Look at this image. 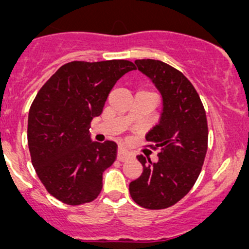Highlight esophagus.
Instances as JSON below:
<instances>
[{
    "label": "esophagus",
    "mask_w": 249,
    "mask_h": 249,
    "mask_svg": "<svg viewBox=\"0 0 249 249\" xmlns=\"http://www.w3.org/2000/svg\"><path fill=\"white\" fill-rule=\"evenodd\" d=\"M130 158H132V154L129 150H126L125 148H119V149H118L117 159L119 160V161H126Z\"/></svg>",
    "instance_id": "1"
}]
</instances>
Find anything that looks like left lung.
Wrapping results in <instances>:
<instances>
[{"mask_svg": "<svg viewBox=\"0 0 249 249\" xmlns=\"http://www.w3.org/2000/svg\"><path fill=\"white\" fill-rule=\"evenodd\" d=\"M135 64L161 94L162 112L145 135L149 147L159 149L158 161L137 155L143 172L129 192L141 207L161 210L183 199L196 182L207 152V119L199 94L182 72L159 60Z\"/></svg>", "mask_w": 249, "mask_h": 249, "instance_id": "1", "label": "left lung"}]
</instances>
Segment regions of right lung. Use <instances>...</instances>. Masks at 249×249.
Listing matches in <instances>:
<instances>
[{
  "mask_svg": "<svg viewBox=\"0 0 249 249\" xmlns=\"http://www.w3.org/2000/svg\"><path fill=\"white\" fill-rule=\"evenodd\" d=\"M136 66L127 60L72 61L60 67L35 97L27 143L37 176L50 195L66 205L99 196L102 173L114 162L117 144L90 139V123L104 109L117 83Z\"/></svg>",
  "mask_w": 249,
  "mask_h": 249,
  "instance_id": "add662e5",
  "label": "right lung"
}]
</instances>
